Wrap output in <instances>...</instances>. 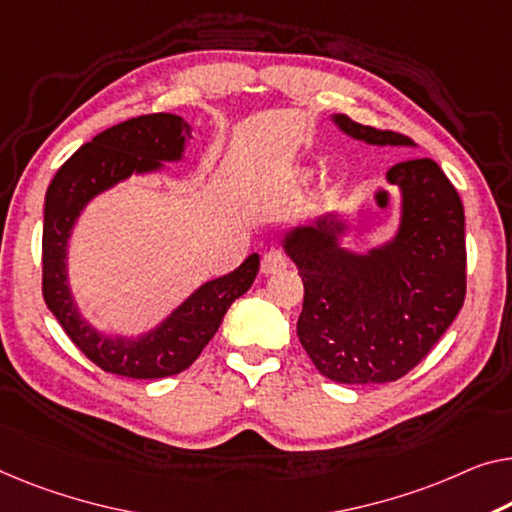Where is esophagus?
<instances>
[{
	"instance_id": "esophagus-1",
	"label": "esophagus",
	"mask_w": 512,
	"mask_h": 512,
	"mask_svg": "<svg viewBox=\"0 0 512 512\" xmlns=\"http://www.w3.org/2000/svg\"><path fill=\"white\" fill-rule=\"evenodd\" d=\"M287 266H289L287 255L278 248H271V250H266V253H264L262 264H259V271H262L264 276H276V273L285 271Z\"/></svg>"
}]
</instances>
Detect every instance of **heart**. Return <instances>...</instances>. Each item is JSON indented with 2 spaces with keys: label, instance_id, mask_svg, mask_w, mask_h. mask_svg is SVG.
I'll use <instances>...</instances> for the list:
<instances>
[{
  "label": "heart",
  "instance_id": "heart-1",
  "mask_svg": "<svg viewBox=\"0 0 512 512\" xmlns=\"http://www.w3.org/2000/svg\"><path fill=\"white\" fill-rule=\"evenodd\" d=\"M301 177L308 179V177H310V170H301Z\"/></svg>",
  "mask_w": 512,
  "mask_h": 512
}]
</instances>
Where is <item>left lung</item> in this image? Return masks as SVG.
Listing matches in <instances>:
<instances>
[{
	"label": "left lung",
	"mask_w": 512,
	"mask_h": 512,
	"mask_svg": "<svg viewBox=\"0 0 512 512\" xmlns=\"http://www.w3.org/2000/svg\"><path fill=\"white\" fill-rule=\"evenodd\" d=\"M342 133L377 147H414L409 137L333 114ZM400 227L391 241L354 253L347 223L326 213L292 227L282 248L303 280L296 333L315 368L338 384H386L423 361L467 294L464 207L432 158L393 165Z\"/></svg>",
	"instance_id": "8db88e82"
}]
</instances>
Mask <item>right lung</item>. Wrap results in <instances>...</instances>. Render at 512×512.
Masks as SVG:
<instances>
[{
	"label": "right lung",
	"instance_id": "obj_1",
	"mask_svg": "<svg viewBox=\"0 0 512 512\" xmlns=\"http://www.w3.org/2000/svg\"><path fill=\"white\" fill-rule=\"evenodd\" d=\"M179 114H142L82 144L59 167L45 193L43 211V299L75 347L98 368L119 377L163 379L179 375L216 335L230 305L253 285L259 255L246 257L239 269L204 282L156 329L124 338L101 333L80 315L68 285V239L82 209L131 174L160 172L163 163L183 158L190 137Z\"/></svg>",
	"mask_w": 512,
	"mask_h": 512
}]
</instances>
